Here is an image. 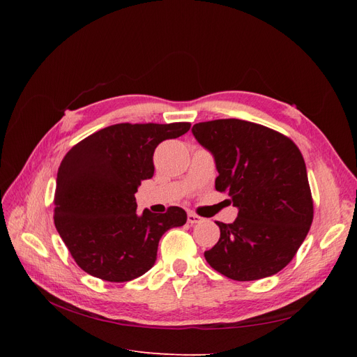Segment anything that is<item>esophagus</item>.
Masks as SVG:
<instances>
[{
  "label": "esophagus",
  "mask_w": 357,
  "mask_h": 357,
  "mask_svg": "<svg viewBox=\"0 0 357 357\" xmlns=\"http://www.w3.org/2000/svg\"><path fill=\"white\" fill-rule=\"evenodd\" d=\"M201 220H202L201 215H198V214H195V213H192V211L188 213V223L195 225V223H199Z\"/></svg>",
  "instance_id": "34e87169"
}]
</instances>
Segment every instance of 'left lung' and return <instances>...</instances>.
Returning a JSON list of instances; mask_svg holds the SVG:
<instances>
[{
  "label": "left lung",
  "instance_id": "1",
  "mask_svg": "<svg viewBox=\"0 0 357 357\" xmlns=\"http://www.w3.org/2000/svg\"><path fill=\"white\" fill-rule=\"evenodd\" d=\"M195 138L214 156L215 190L238 207L234 223L215 222L220 238L205 261L236 282L274 275L294 259L312 223V197L301 150L264 125L218 119L195 123Z\"/></svg>",
  "mask_w": 357,
  "mask_h": 357
}]
</instances>
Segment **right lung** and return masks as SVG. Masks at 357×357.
Here are the masks:
<instances>
[{
  "instance_id": "right-lung-1",
  "label": "right lung",
  "mask_w": 357,
  "mask_h": 357,
  "mask_svg": "<svg viewBox=\"0 0 357 357\" xmlns=\"http://www.w3.org/2000/svg\"><path fill=\"white\" fill-rule=\"evenodd\" d=\"M189 129V122L117 123L86 137L63 156L53 220L84 273L112 283L143 275L155 265L160 236L186 223L180 207L138 215L135 192L153 177L158 144Z\"/></svg>"
}]
</instances>
